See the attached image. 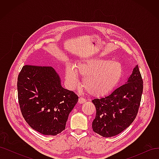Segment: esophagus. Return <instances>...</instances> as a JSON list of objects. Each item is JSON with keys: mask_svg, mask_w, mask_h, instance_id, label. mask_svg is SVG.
Returning a JSON list of instances; mask_svg holds the SVG:
<instances>
[{"mask_svg": "<svg viewBox=\"0 0 159 159\" xmlns=\"http://www.w3.org/2000/svg\"><path fill=\"white\" fill-rule=\"evenodd\" d=\"M85 99H84V98H81V97H80V98H79V99H78V103H80V104H81V103H84V102H85Z\"/></svg>", "mask_w": 159, "mask_h": 159, "instance_id": "1", "label": "esophagus"}]
</instances>
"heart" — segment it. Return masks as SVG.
<instances>
[{
	"label": "heart",
	"mask_w": 159,
	"mask_h": 159,
	"mask_svg": "<svg viewBox=\"0 0 159 159\" xmlns=\"http://www.w3.org/2000/svg\"><path fill=\"white\" fill-rule=\"evenodd\" d=\"M123 72L122 65L118 61L96 58L81 60L75 68L68 65L66 68V78L70 87L79 84L78 74L84 77L83 86L94 96L107 95L117 87Z\"/></svg>",
	"instance_id": "b5f03b06"
}]
</instances>
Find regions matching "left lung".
<instances>
[{"label": "left lung", "instance_id": "8db88e82", "mask_svg": "<svg viewBox=\"0 0 159 159\" xmlns=\"http://www.w3.org/2000/svg\"><path fill=\"white\" fill-rule=\"evenodd\" d=\"M143 89V81L137 65L126 84L107 97L92 100L96 108L93 131L103 137H111L126 129L136 118Z\"/></svg>", "mask_w": 159, "mask_h": 159}]
</instances>
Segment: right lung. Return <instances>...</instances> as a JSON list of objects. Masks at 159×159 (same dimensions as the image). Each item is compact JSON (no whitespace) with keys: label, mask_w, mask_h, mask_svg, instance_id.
Masks as SVG:
<instances>
[{"label":"right lung","mask_w":159,"mask_h":159,"mask_svg":"<svg viewBox=\"0 0 159 159\" xmlns=\"http://www.w3.org/2000/svg\"><path fill=\"white\" fill-rule=\"evenodd\" d=\"M17 89L22 115L33 129L45 135H56L64 131L78 96L61 87L52 67L24 66Z\"/></svg>","instance_id":"add662e5"}]
</instances>
